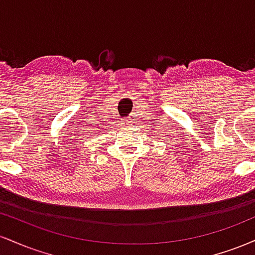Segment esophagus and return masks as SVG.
I'll list each match as a JSON object with an SVG mask.
<instances>
[{
	"instance_id": "34e87169",
	"label": "esophagus",
	"mask_w": 255,
	"mask_h": 255,
	"mask_svg": "<svg viewBox=\"0 0 255 255\" xmlns=\"http://www.w3.org/2000/svg\"><path fill=\"white\" fill-rule=\"evenodd\" d=\"M131 121H129V120L128 119H124L121 121V127H124V128H128L129 127V124H130Z\"/></svg>"
}]
</instances>
